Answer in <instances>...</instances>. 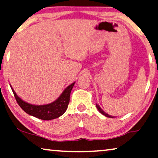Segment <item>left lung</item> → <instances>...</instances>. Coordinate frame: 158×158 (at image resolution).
I'll list each match as a JSON object with an SVG mask.
<instances>
[{
  "label": "left lung",
  "instance_id": "8db88e82",
  "mask_svg": "<svg viewBox=\"0 0 158 158\" xmlns=\"http://www.w3.org/2000/svg\"><path fill=\"white\" fill-rule=\"evenodd\" d=\"M96 108H97V109L98 110V111H99L102 114H103V116H106V117H109V118H114V116H110V115H109L108 114H106V113H105L104 111H103V110L102 109V108H101V107L99 106V105L97 104V103H96Z\"/></svg>",
  "mask_w": 158,
  "mask_h": 158
}]
</instances>
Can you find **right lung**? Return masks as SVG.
<instances>
[{"instance_id": "right-lung-1", "label": "right lung", "mask_w": 158, "mask_h": 158, "mask_svg": "<svg viewBox=\"0 0 158 158\" xmlns=\"http://www.w3.org/2000/svg\"><path fill=\"white\" fill-rule=\"evenodd\" d=\"M74 84L75 82L68 86L55 102L45 105H34L24 102L17 95L10 84V86L18 105L25 112L39 119L49 121L60 117L64 114L69 103L70 94Z\"/></svg>"}]
</instances>
